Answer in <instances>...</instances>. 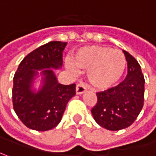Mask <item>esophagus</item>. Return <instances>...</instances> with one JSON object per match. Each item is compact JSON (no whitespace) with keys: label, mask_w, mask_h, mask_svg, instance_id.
<instances>
[{"label":"esophagus","mask_w":156,"mask_h":156,"mask_svg":"<svg viewBox=\"0 0 156 156\" xmlns=\"http://www.w3.org/2000/svg\"><path fill=\"white\" fill-rule=\"evenodd\" d=\"M87 90V87L84 83H79L76 87V93L77 94H82Z\"/></svg>","instance_id":"esophagus-1"}]
</instances>
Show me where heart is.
I'll list each match as a JSON object with an SVG mask.
<instances>
[{"label": "heart", "mask_w": 156, "mask_h": 156, "mask_svg": "<svg viewBox=\"0 0 156 156\" xmlns=\"http://www.w3.org/2000/svg\"><path fill=\"white\" fill-rule=\"evenodd\" d=\"M73 61H65L66 68L76 74L78 68L87 70L90 84L98 90H107L120 80L126 67L124 55L108 47L89 46L76 52Z\"/></svg>", "instance_id": "heart-1"}]
</instances>
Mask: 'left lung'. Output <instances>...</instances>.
<instances>
[{"label": "left lung", "instance_id": "1", "mask_svg": "<svg viewBox=\"0 0 156 156\" xmlns=\"http://www.w3.org/2000/svg\"><path fill=\"white\" fill-rule=\"evenodd\" d=\"M128 73L116 87L96 93L97 103L91 112L96 123L109 131L129 127L144 105L145 79L138 61L124 51Z\"/></svg>", "mask_w": 156, "mask_h": 156}]
</instances>
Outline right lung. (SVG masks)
<instances>
[{"mask_svg":"<svg viewBox=\"0 0 156 156\" xmlns=\"http://www.w3.org/2000/svg\"><path fill=\"white\" fill-rule=\"evenodd\" d=\"M66 42L50 41L28 54L20 62L13 78L12 101L18 118L28 128L43 132L59 124L70 98L76 94V85L64 86L57 82L54 71L62 65V51ZM46 69L45 70L44 69ZM42 74L43 87L31 90L37 70Z\"/></svg>","mask_w":156,"mask_h":156,"instance_id":"add662e5","label":"right lung"}]
</instances>
